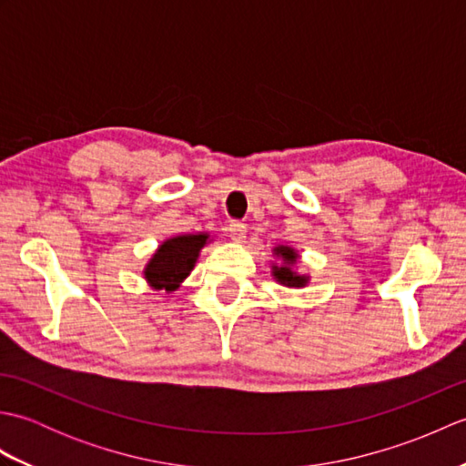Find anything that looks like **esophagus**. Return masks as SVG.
Returning <instances> with one entry per match:
<instances>
[{
  "label": "esophagus",
  "instance_id": "1",
  "mask_svg": "<svg viewBox=\"0 0 466 466\" xmlns=\"http://www.w3.org/2000/svg\"><path fill=\"white\" fill-rule=\"evenodd\" d=\"M226 230H228V236H230L234 242H242L246 238V226L242 222L234 220V222L228 224Z\"/></svg>",
  "mask_w": 466,
  "mask_h": 466
}]
</instances>
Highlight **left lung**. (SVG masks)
<instances>
[{"mask_svg": "<svg viewBox=\"0 0 466 466\" xmlns=\"http://www.w3.org/2000/svg\"><path fill=\"white\" fill-rule=\"evenodd\" d=\"M274 254L282 258L280 266H272V276L276 280L289 286V289H302V286L309 284V276L299 274L292 268L296 260H299V254H296L294 248H290V246H276Z\"/></svg>", "mask_w": 466, "mask_h": 466, "instance_id": "1", "label": "left lung"}]
</instances>
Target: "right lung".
<instances>
[{
	"mask_svg": "<svg viewBox=\"0 0 466 466\" xmlns=\"http://www.w3.org/2000/svg\"><path fill=\"white\" fill-rule=\"evenodd\" d=\"M208 234H182L167 238L146 264L144 279L156 290L174 292L192 272Z\"/></svg>",
	"mask_w": 466,
	"mask_h": 466,
	"instance_id": "obj_1",
	"label": "right lung"
}]
</instances>
